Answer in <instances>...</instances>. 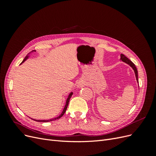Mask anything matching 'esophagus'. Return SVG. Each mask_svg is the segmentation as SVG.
<instances>
[{
	"label": "esophagus",
	"instance_id": "1",
	"mask_svg": "<svg viewBox=\"0 0 156 156\" xmlns=\"http://www.w3.org/2000/svg\"><path fill=\"white\" fill-rule=\"evenodd\" d=\"M83 86V83H81V82H79L78 83V84H77V87H79V88H80V87H82Z\"/></svg>",
	"mask_w": 156,
	"mask_h": 156
}]
</instances>
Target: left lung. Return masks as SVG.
Listing matches in <instances>:
<instances>
[{"label": "left lung", "mask_w": 156, "mask_h": 156, "mask_svg": "<svg viewBox=\"0 0 156 156\" xmlns=\"http://www.w3.org/2000/svg\"><path fill=\"white\" fill-rule=\"evenodd\" d=\"M120 60L122 61V62H124L126 64H127L128 65H129L132 68V69H133L134 70V72H135V77H136V81H137V83H139V80H138V72H137V69H136V68L135 66V64L131 62V61L127 58L126 56L123 55V54H121L120 55Z\"/></svg>", "instance_id": "1"}]
</instances>
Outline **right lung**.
I'll list each match as a JSON object with an SVG mask.
<instances>
[{
    "label": "right lung",
    "instance_id": "add662e5",
    "mask_svg": "<svg viewBox=\"0 0 156 156\" xmlns=\"http://www.w3.org/2000/svg\"><path fill=\"white\" fill-rule=\"evenodd\" d=\"M35 51H35V50H34V51H31V52H35ZM31 52H30V53H31ZM30 53H29V54H28V55L25 56V58H24V60H23V62H21V64L24 62L26 60H27L28 58H29V56H30V55H29V54H30ZM72 95H73V92H70V93H69V94L68 97V98H67V100H66V105H65V106H64V109H63V111H62V113H61V114H60L58 116L56 117V118H54V119H49V120H35V119H31L34 120H35V121H36V122H51V121L56 120H58V119H60V118L62 117V116L64 115V114L65 113L66 111V109H67V107H68V103H69V100H70V98H71V97H72Z\"/></svg>",
    "mask_w": 156,
    "mask_h": 156
}]
</instances>
